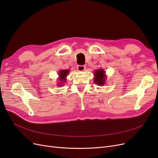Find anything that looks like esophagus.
<instances>
[{"label": "esophagus", "instance_id": "obj_1", "mask_svg": "<svg viewBox=\"0 0 158 158\" xmlns=\"http://www.w3.org/2000/svg\"><path fill=\"white\" fill-rule=\"evenodd\" d=\"M77 69L78 71L82 72L84 71L85 69V66L84 65H78L77 66Z\"/></svg>", "mask_w": 158, "mask_h": 158}]
</instances>
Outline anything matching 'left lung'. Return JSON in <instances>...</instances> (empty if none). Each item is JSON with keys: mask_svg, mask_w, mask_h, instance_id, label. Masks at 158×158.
Instances as JSON below:
<instances>
[{"mask_svg": "<svg viewBox=\"0 0 158 158\" xmlns=\"http://www.w3.org/2000/svg\"><path fill=\"white\" fill-rule=\"evenodd\" d=\"M106 72L103 69H98L95 70L94 72V82L98 85H103L106 82Z\"/></svg>", "mask_w": 158, "mask_h": 158, "instance_id": "8db88e82", "label": "left lung"}]
</instances>
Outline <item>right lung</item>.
Listing matches in <instances>:
<instances>
[{
    "label": "right lung",
    "mask_w": 158,
    "mask_h": 158,
    "mask_svg": "<svg viewBox=\"0 0 158 158\" xmlns=\"http://www.w3.org/2000/svg\"><path fill=\"white\" fill-rule=\"evenodd\" d=\"M69 73V70H61L59 71V80L61 82H66V77L67 76V74ZM63 84H58L59 86H62Z\"/></svg>",
    "instance_id": "obj_1"
}]
</instances>
